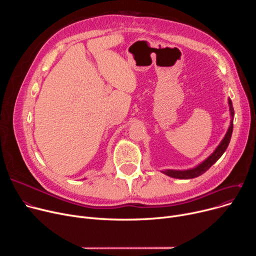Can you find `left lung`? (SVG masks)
<instances>
[{
    "mask_svg": "<svg viewBox=\"0 0 256 256\" xmlns=\"http://www.w3.org/2000/svg\"><path fill=\"white\" fill-rule=\"evenodd\" d=\"M228 106H230V128H228L224 138L220 142V144L217 146V148L214 150V152L208 156L204 160H202L200 164L195 166L194 168L191 169H186V170H173V169H166L163 170L162 173L166 174V176L173 178H180V180H190V178H195L201 174H204L206 170H208L217 160L221 158V156L224 154L226 150L228 144L230 142V138L232 135V130H234V106H232V102L230 98H228Z\"/></svg>",
    "mask_w": 256,
    "mask_h": 256,
    "instance_id": "1",
    "label": "left lung"
}]
</instances>
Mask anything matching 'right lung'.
Returning a JSON list of instances; mask_svg holds the SVG:
<instances>
[{
    "label": "right lung",
    "instance_id": "1",
    "mask_svg": "<svg viewBox=\"0 0 256 256\" xmlns=\"http://www.w3.org/2000/svg\"><path fill=\"white\" fill-rule=\"evenodd\" d=\"M84 180H85V178H84Z\"/></svg>",
    "mask_w": 256,
    "mask_h": 256
}]
</instances>
